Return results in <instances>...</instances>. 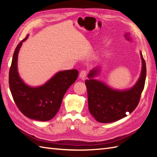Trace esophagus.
Instances as JSON below:
<instances>
[{"mask_svg": "<svg viewBox=\"0 0 157 157\" xmlns=\"http://www.w3.org/2000/svg\"><path fill=\"white\" fill-rule=\"evenodd\" d=\"M87 73H88V71H86V70H83V71H82L80 73V74H79V77H80V78H84L85 77H86V76L87 75Z\"/></svg>", "mask_w": 157, "mask_h": 157, "instance_id": "34e87169", "label": "esophagus"}]
</instances>
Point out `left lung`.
I'll return each instance as SVG.
<instances>
[{"label":"left lung","mask_w":157,"mask_h":157,"mask_svg":"<svg viewBox=\"0 0 157 157\" xmlns=\"http://www.w3.org/2000/svg\"><path fill=\"white\" fill-rule=\"evenodd\" d=\"M142 70L140 77L132 88L121 91L109 88L107 85L93 78L98 75V69L90 71L85 84L88 92V109L98 122L110 123L127 116L138 105L146 78V64L140 52Z\"/></svg>","instance_id":"1"}]
</instances>
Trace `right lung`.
<instances>
[{
	"label": "right lung",
	"instance_id": "1",
	"mask_svg": "<svg viewBox=\"0 0 157 157\" xmlns=\"http://www.w3.org/2000/svg\"><path fill=\"white\" fill-rule=\"evenodd\" d=\"M28 35L19 43L13 55L9 71V86L14 102L25 117L39 121L52 119L58 112L65 92L77 80V69L57 73L39 87H31L23 82L17 71L18 52Z\"/></svg>",
	"mask_w": 157,
	"mask_h": 157
}]
</instances>
